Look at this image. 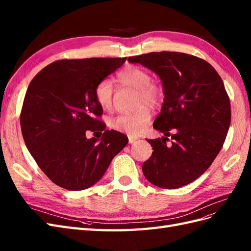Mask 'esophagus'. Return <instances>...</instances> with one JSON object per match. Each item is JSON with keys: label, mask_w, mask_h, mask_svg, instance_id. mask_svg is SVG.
I'll list each match as a JSON object with an SVG mask.
<instances>
[{"label": "esophagus", "mask_w": 251, "mask_h": 251, "mask_svg": "<svg viewBox=\"0 0 251 251\" xmlns=\"http://www.w3.org/2000/svg\"><path fill=\"white\" fill-rule=\"evenodd\" d=\"M128 142H130V144H133V142H135V141H136L137 139L136 138H135V137H133V136H131V135H128Z\"/></svg>", "instance_id": "1"}]
</instances>
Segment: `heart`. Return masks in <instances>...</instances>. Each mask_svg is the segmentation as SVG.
Returning <instances> with one entry per match:
<instances>
[{"mask_svg":"<svg viewBox=\"0 0 251 251\" xmlns=\"http://www.w3.org/2000/svg\"><path fill=\"white\" fill-rule=\"evenodd\" d=\"M121 86L137 90V105L146 103L149 106H156L161 98V92L156 85L151 83V75L139 66L130 65L120 71L116 76ZM95 99L101 109L111 111L114 105V87L111 81L101 80L95 87ZM151 119L150 110L142 105L130 114H121L110 120V126L115 131L130 135H139L145 130Z\"/></svg>","mask_w":251,"mask_h":251,"instance_id":"heart-1","label":"heart"}]
</instances>
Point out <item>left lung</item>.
Masks as SVG:
<instances>
[{"label": "left lung", "mask_w": 251, "mask_h": 251, "mask_svg": "<svg viewBox=\"0 0 251 251\" xmlns=\"http://www.w3.org/2000/svg\"><path fill=\"white\" fill-rule=\"evenodd\" d=\"M127 61L156 74L165 95L153 124L164 136L148 139L154 151L142 164L144 175L164 189L190 184L211 166L229 130L231 109L222 78L205 60L184 52H150Z\"/></svg>", "instance_id": "1"}]
</instances>
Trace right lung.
Here are the masks:
<instances>
[{
    "label": "right lung",
    "mask_w": 251,
    "mask_h": 251,
    "mask_svg": "<svg viewBox=\"0 0 251 251\" xmlns=\"http://www.w3.org/2000/svg\"><path fill=\"white\" fill-rule=\"evenodd\" d=\"M125 61L59 60L29 83L20 118L22 135L33 159L56 185L72 191L92 187L128 142L125 134L105 130L98 120L103 110L95 99L96 85ZM89 130L103 136L87 139Z\"/></svg>",
    "instance_id": "right-lung-1"
}]
</instances>
